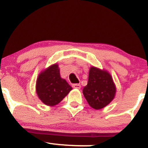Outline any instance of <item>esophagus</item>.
<instances>
[{
	"instance_id": "1",
	"label": "esophagus",
	"mask_w": 148,
	"mask_h": 148,
	"mask_svg": "<svg viewBox=\"0 0 148 148\" xmlns=\"http://www.w3.org/2000/svg\"><path fill=\"white\" fill-rule=\"evenodd\" d=\"M72 87L74 88V89H80L81 88V85L80 84H73L72 85Z\"/></svg>"
}]
</instances>
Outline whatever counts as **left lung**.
I'll use <instances>...</instances> for the list:
<instances>
[{"mask_svg": "<svg viewBox=\"0 0 148 148\" xmlns=\"http://www.w3.org/2000/svg\"><path fill=\"white\" fill-rule=\"evenodd\" d=\"M82 92L89 105L95 110H99L113 100L116 86L107 71L92 66L89 69L87 84Z\"/></svg>", "mask_w": 148, "mask_h": 148, "instance_id": "1", "label": "left lung"}]
</instances>
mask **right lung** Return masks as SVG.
<instances>
[{
	"instance_id": "add662e5",
	"label": "right lung",
	"mask_w": 148,
	"mask_h": 148,
	"mask_svg": "<svg viewBox=\"0 0 148 148\" xmlns=\"http://www.w3.org/2000/svg\"><path fill=\"white\" fill-rule=\"evenodd\" d=\"M71 90L69 83L61 77L57 64H52L38 75L36 91L38 97L45 105H57Z\"/></svg>"
}]
</instances>
